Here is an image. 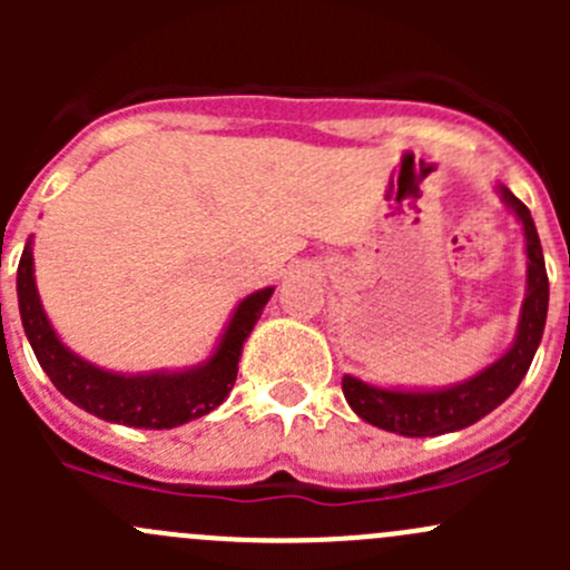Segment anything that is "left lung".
Listing matches in <instances>:
<instances>
[{
	"instance_id": "left-lung-1",
	"label": "left lung",
	"mask_w": 570,
	"mask_h": 570,
	"mask_svg": "<svg viewBox=\"0 0 570 570\" xmlns=\"http://www.w3.org/2000/svg\"><path fill=\"white\" fill-rule=\"evenodd\" d=\"M499 195L515 212L524 226L527 239V297L521 306L519 333L508 353L469 381L435 392H400V389H381L358 381L353 375L342 377V392L350 407L364 422L389 433L407 435V439H428V435L455 433L480 422L485 413L502 405L519 389L530 370L534 350L543 336L546 312H549V275H546L543 248H540L534 220L524 204L499 184Z\"/></svg>"
}]
</instances>
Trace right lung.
<instances>
[{"label": "right lung", "instance_id": "obj_1", "mask_svg": "<svg viewBox=\"0 0 570 570\" xmlns=\"http://www.w3.org/2000/svg\"><path fill=\"white\" fill-rule=\"evenodd\" d=\"M16 289H19L21 325L36 350L38 364L43 366L57 392L105 422L146 430L178 428V424L206 416L226 400L237 381L245 338L250 336L253 325L262 317L264 306L273 295V286H267V289H258L245 297L228 322L217 350L204 364L184 372L118 375V372L88 364L57 338L38 297L32 237L27 239L24 253H21Z\"/></svg>", "mask_w": 570, "mask_h": 570}]
</instances>
